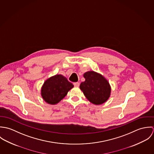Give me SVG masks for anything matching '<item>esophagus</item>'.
<instances>
[{
	"label": "esophagus",
	"mask_w": 154,
	"mask_h": 154,
	"mask_svg": "<svg viewBox=\"0 0 154 154\" xmlns=\"http://www.w3.org/2000/svg\"><path fill=\"white\" fill-rule=\"evenodd\" d=\"M73 85L76 87H78L79 86V82H74Z\"/></svg>",
	"instance_id": "obj_1"
}]
</instances>
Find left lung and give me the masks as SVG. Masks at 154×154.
<instances>
[{"instance_id":"1","label":"left lung","mask_w":154,"mask_h":154,"mask_svg":"<svg viewBox=\"0 0 154 154\" xmlns=\"http://www.w3.org/2000/svg\"><path fill=\"white\" fill-rule=\"evenodd\" d=\"M85 79L79 88L88 100L95 105L106 102L111 94V87L108 81L100 73L88 71L84 74Z\"/></svg>"}]
</instances>
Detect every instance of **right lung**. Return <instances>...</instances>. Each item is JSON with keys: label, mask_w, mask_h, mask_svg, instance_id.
Instances as JSON below:
<instances>
[{"label": "right lung", "mask_w": 154, "mask_h": 154, "mask_svg": "<svg viewBox=\"0 0 154 154\" xmlns=\"http://www.w3.org/2000/svg\"><path fill=\"white\" fill-rule=\"evenodd\" d=\"M73 85L62 75H56L47 79L44 82L41 95L44 101L51 105L59 103L67 95Z\"/></svg>", "instance_id": "right-lung-1"}]
</instances>
